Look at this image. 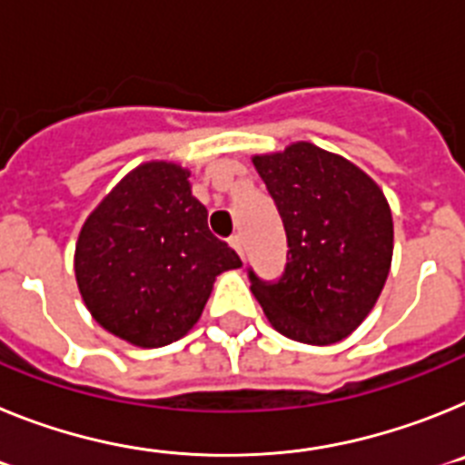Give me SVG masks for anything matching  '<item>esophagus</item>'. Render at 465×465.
I'll return each instance as SVG.
<instances>
[{"label":"esophagus","instance_id":"34e87169","mask_svg":"<svg viewBox=\"0 0 465 465\" xmlns=\"http://www.w3.org/2000/svg\"><path fill=\"white\" fill-rule=\"evenodd\" d=\"M229 245H232V248L236 250L238 255L243 257V238H241V233H236V236L229 238Z\"/></svg>","mask_w":465,"mask_h":465}]
</instances>
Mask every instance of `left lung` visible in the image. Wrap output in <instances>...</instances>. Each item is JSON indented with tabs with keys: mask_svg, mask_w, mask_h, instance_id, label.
Here are the masks:
<instances>
[{
	"mask_svg": "<svg viewBox=\"0 0 465 465\" xmlns=\"http://www.w3.org/2000/svg\"><path fill=\"white\" fill-rule=\"evenodd\" d=\"M288 236V264L250 290L273 328L302 344L349 337L377 304L393 257V217L372 177L311 143L252 156Z\"/></svg>",
	"mask_w": 465,
	"mask_h": 465,
	"instance_id": "obj_1",
	"label": "left lung"
}]
</instances>
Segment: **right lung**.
Segmentation results:
<instances>
[{"instance_id": "1", "label": "right lung", "mask_w": 465, "mask_h": 465, "mask_svg": "<svg viewBox=\"0 0 465 465\" xmlns=\"http://www.w3.org/2000/svg\"><path fill=\"white\" fill-rule=\"evenodd\" d=\"M189 171L149 161L128 173L84 222L74 276L107 332L143 349L177 341L196 325L222 272L241 260L208 229Z\"/></svg>"}]
</instances>
